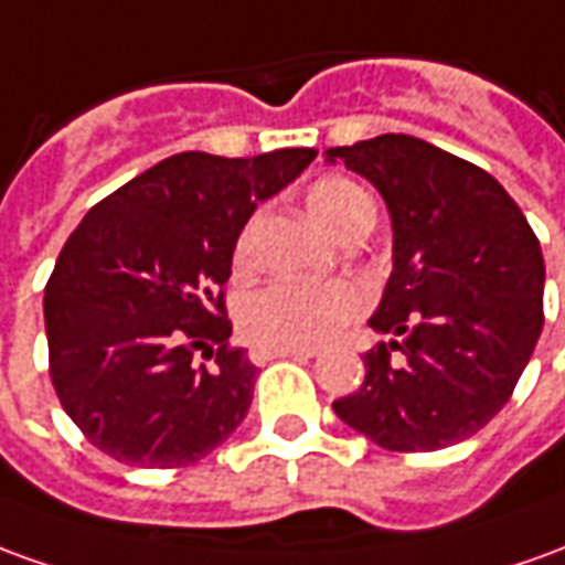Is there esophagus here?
<instances>
[{
  "label": "esophagus",
  "instance_id": "esophagus-1",
  "mask_svg": "<svg viewBox=\"0 0 565 565\" xmlns=\"http://www.w3.org/2000/svg\"><path fill=\"white\" fill-rule=\"evenodd\" d=\"M318 351L315 349H254L250 351V361L254 364H269L275 358H299V361H306V358H315Z\"/></svg>",
  "mask_w": 565,
  "mask_h": 565
}]
</instances>
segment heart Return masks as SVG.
Listing matches in <instances>:
<instances>
[{"instance_id":"heart-1","label":"heart","mask_w":565,"mask_h":565,"mask_svg":"<svg viewBox=\"0 0 565 565\" xmlns=\"http://www.w3.org/2000/svg\"><path fill=\"white\" fill-rule=\"evenodd\" d=\"M311 220L339 235L358 216L373 214L361 186L345 177H323L306 192ZM247 263V235L235 247V266ZM364 284L339 281H275L242 302V333L263 349H318L337 337L349 321L366 309Z\"/></svg>"}]
</instances>
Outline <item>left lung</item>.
<instances>
[{"instance_id":"8db88e82","label":"left lung","mask_w":565,"mask_h":565,"mask_svg":"<svg viewBox=\"0 0 565 565\" xmlns=\"http://www.w3.org/2000/svg\"><path fill=\"white\" fill-rule=\"evenodd\" d=\"M323 156L379 189L394 228L370 318L394 339L366 351L364 382L333 409L392 452L452 447L508 404L542 337L539 238L495 177L419 137L379 134Z\"/></svg>"}]
</instances>
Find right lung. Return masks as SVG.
<instances>
[{
  "mask_svg": "<svg viewBox=\"0 0 565 565\" xmlns=\"http://www.w3.org/2000/svg\"><path fill=\"white\" fill-rule=\"evenodd\" d=\"M315 156L180 152L94 204L66 238L45 287L51 382L100 452L183 468L242 425L256 366L228 349L232 254L256 204Z\"/></svg>",
  "mask_w": 565,
  "mask_h": 565,
  "instance_id": "add662e5",
  "label": "right lung"
}]
</instances>
